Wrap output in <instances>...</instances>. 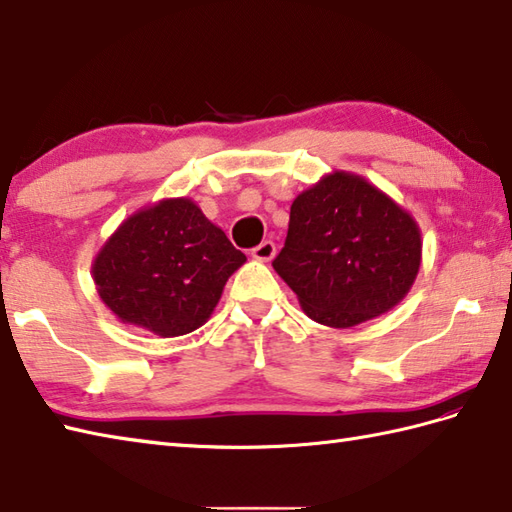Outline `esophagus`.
I'll use <instances>...</instances> for the list:
<instances>
[{
    "mask_svg": "<svg viewBox=\"0 0 512 512\" xmlns=\"http://www.w3.org/2000/svg\"><path fill=\"white\" fill-rule=\"evenodd\" d=\"M275 253H277L275 242H270V239H266V242L250 250V255H253V259H257V262H270V259L275 257Z\"/></svg>",
    "mask_w": 512,
    "mask_h": 512,
    "instance_id": "1",
    "label": "esophagus"
}]
</instances>
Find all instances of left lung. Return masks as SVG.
I'll use <instances>...</instances> for the list:
<instances>
[{"label":"left lung","instance_id":"1","mask_svg":"<svg viewBox=\"0 0 512 512\" xmlns=\"http://www.w3.org/2000/svg\"><path fill=\"white\" fill-rule=\"evenodd\" d=\"M420 262L411 213L363 176L332 171L292 202L273 268L312 321L354 328L398 306Z\"/></svg>","mask_w":512,"mask_h":512}]
</instances>
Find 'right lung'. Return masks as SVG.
I'll return each instance as SVG.
<instances>
[{"mask_svg": "<svg viewBox=\"0 0 512 512\" xmlns=\"http://www.w3.org/2000/svg\"><path fill=\"white\" fill-rule=\"evenodd\" d=\"M246 255L191 198H165L123 220L92 262L101 301L116 319L162 339L209 321Z\"/></svg>", "mask_w": 512, "mask_h": 512, "instance_id": "obj_1", "label": "right lung"}]
</instances>
